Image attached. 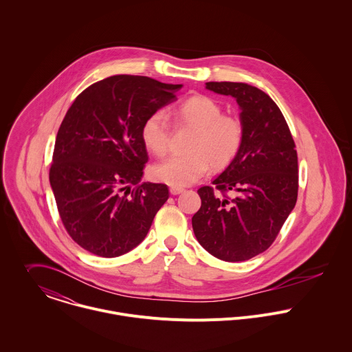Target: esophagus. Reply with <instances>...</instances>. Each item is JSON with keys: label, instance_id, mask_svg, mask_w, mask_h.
<instances>
[{"label": "esophagus", "instance_id": "obj_1", "mask_svg": "<svg viewBox=\"0 0 352 352\" xmlns=\"http://www.w3.org/2000/svg\"><path fill=\"white\" fill-rule=\"evenodd\" d=\"M185 189L184 188H177V186H171L170 188V193L173 195V196H177V195H181L182 192H184Z\"/></svg>", "mask_w": 352, "mask_h": 352}]
</instances>
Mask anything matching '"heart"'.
<instances>
[{"label": "heart", "mask_w": 352, "mask_h": 352, "mask_svg": "<svg viewBox=\"0 0 352 352\" xmlns=\"http://www.w3.org/2000/svg\"><path fill=\"white\" fill-rule=\"evenodd\" d=\"M168 116L179 126L195 131L186 151L189 153L171 156L152 167L155 179L171 186H189L203 178L210 166L220 171L236 157L242 141V122L232 116L223 114L221 106L207 95H193L177 106ZM144 146L156 156H163L170 142V121L163 111L149 114L141 126Z\"/></svg>", "instance_id": "obj_1"}]
</instances>
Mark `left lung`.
I'll use <instances>...</instances> for the list:
<instances>
[{"instance_id":"1","label":"left lung","mask_w":352,"mask_h":352,"mask_svg":"<svg viewBox=\"0 0 352 352\" xmlns=\"http://www.w3.org/2000/svg\"><path fill=\"white\" fill-rule=\"evenodd\" d=\"M207 89L232 96L241 109L242 146L234 162L197 190L192 217L200 245L219 260L236 263L265 252L298 197L295 142L278 104L257 87L210 81ZM231 191L232 198L226 193Z\"/></svg>"}]
</instances>
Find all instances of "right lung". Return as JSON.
<instances>
[{
	"instance_id": "add662e5",
	"label": "right lung",
	"mask_w": 352,
	"mask_h": 352,
	"mask_svg": "<svg viewBox=\"0 0 352 352\" xmlns=\"http://www.w3.org/2000/svg\"><path fill=\"white\" fill-rule=\"evenodd\" d=\"M181 87L117 74L94 82L72 103L49 178L64 227L87 252L106 258L131 252L167 201V185L140 184L148 162L140 132Z\"/></svg>"
}]
</instances>
